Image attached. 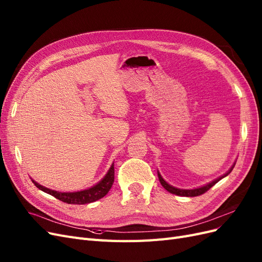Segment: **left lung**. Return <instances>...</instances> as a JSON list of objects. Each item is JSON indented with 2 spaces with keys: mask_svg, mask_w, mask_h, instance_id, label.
I'll return each instance as SVG.
<instances>
[{
  "mask_svg": "<svg viewBox=\"0 0 262 262\" xmlns=\"http://www.w3.org/2000/svg\"><path fill=\"white\" fill-rule=\"evenodd\" d=\"M235 164H236V162L232 165V167L229 168V169L224 173V175H222V176H220L219 178L214 179L213 181L209 182V184H207V185H204V186L199 187V188H194V189H180V188H176V187H173V186L169 185L168 182L166 181V180L162 177L160 171H157V175H158V179H160L162 186H163L166 190H167L168 192H170V193H172V194L181 195V196H196V195H200V194L204 193L205 191H208V190H209L211 187H213L214 185H215L216 182H219L221 179H223L224 177H226V176L228 175V173L233 170Z\"/></svg>",
  "mask_w": 262,
  "mask_h": 262,
  "instance_id": "obj_1",
  "label": "left lung"
}]
</instances>
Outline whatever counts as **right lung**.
Listing matches in <instances>:
<instances>
[{"label": "right lung", "instance_id": "right-lung-1", "mask_svg": "<svg viewBox=\"0 0 262 262\" xmlns=\"http://www.w3.org/2000/svg\"><path fill=\"white\" fill-rule=\"evenodd\" d=\"M114 180H115L114 163L112 164V166H110V168L104 176V178H102L100 181H98L96 185L92 186L91 188L80 190V191H73V192L57 191V190H52L45 186H41L34 179H31V181L34 182V185L38 189H40L41 191L51 194L54 198H57V199L69 204H86V203L95 202L101 199V198H104L108 193L110 188H112L114 184Z\"/></svg>", "mask_w": 262, "mask_h": 262}]
</instances>
